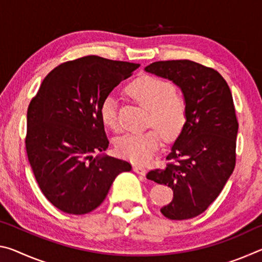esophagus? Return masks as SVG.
I'll use <instances>...</instances> for the list:
<instances>
[{"label": "esophagus", "instance_id": "obj_1", "mask_svg": "<svg viewBox=\"0 0 262 262\" xmlns=\"http://www.w3.org/2000/svg\"><path fill=\"white\" fill-rule=\"evenodd\" d=\"M133 170L141 176H145V173H147V170H145L143 166H140V165H134L133 166Z\"/></svg>", "mask_w": 262, "mask_h": 262}]
</instances>
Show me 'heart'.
Here are the masks:
<instances>
[{
    "label": "heart",
    "mask_w": 262,
    "mask_h": 262,
    "mask_svg": "<svg viewBox=\"0 0 262 262\" xmlns=\"http://www.w3.org/2000/svg\"><path fill=\"white\" fill-rule=\"evenodd\" d=\"M127 92L137 103L148 108V123L155 127L122 135L115 142V149L122 158L144 164L158 150L162 141L161 133L166 140H172L183 132L187 121V99L173 84L151 75L135 78L127 85ZM99 115L106 127L118 129V103L113 95L105 96L101 100Z\"/></svg>",
    "instance_id": "heart-1"
}]
</instances>
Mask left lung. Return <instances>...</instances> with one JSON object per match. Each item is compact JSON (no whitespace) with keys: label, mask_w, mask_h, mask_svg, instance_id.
Returning <instances> with one entry per match:
<instances>
[{"label":"left lung","mask_w":262,"mask_h":262,"mask_svg":"<svg viewBox=\"0 0 262 262\" xmlns=\"http://www.w3.org/2000/svg\"><path fill=\"white\" fill-rule=\"evenodd\" d=\"M145 72L176 83L187 99V121L165 167L149 171L147 178L173 190V200L161 209L164 216L193 219L215 201L236 166L238 120L231 91L217 70L194 61H157Z\"/></svg>","instance_id":"obj_1"}]
</instances>
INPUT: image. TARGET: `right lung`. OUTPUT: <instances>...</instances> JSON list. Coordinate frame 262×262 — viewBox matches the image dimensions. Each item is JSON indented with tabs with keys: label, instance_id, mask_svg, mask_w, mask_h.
I'll use <instances>...</instances> for the list:
<instances>
[{
	"label": "right lung",
	"instance_id": "1",
	"mask_svg": "<svg viewBox=\"0 0 262 262\" xmlns=\"http://www.w3.org/2000/svg\"><path fill=\"white\" fill-rule=\"evenodd\" d=\"M140 64L90 55L57 66L28 108L25 145L41 192L53 206L84 215L101 205L130 163L94 157L108 148L99 105Z\"/></svg>",
	"mask_w": 262,
	"mask_h": 262
}]
</instances>
